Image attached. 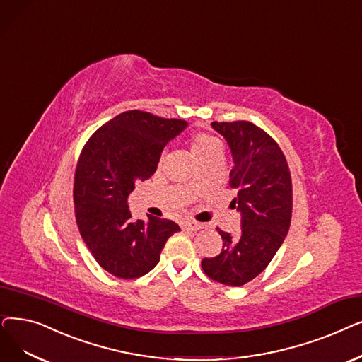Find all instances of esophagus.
I'll return each instance as SVG.
<instances>
[{
  "label": "esophagus",
  "instance_id": "esophagus-1",
  "mask_svg": "<svg viewBox=\"0 0 362 362\" xmlns=\"http://www.w3.org/2000/svg\"><path fill=\"white\" fill-rule=\"evenodd\" d=\"M185 230H199L204 228V225L198 223V222H187V223H183L182 226Z\"/></svg>",
  "mask_w": 362,
  "mask_h": 362
}]
</instances>
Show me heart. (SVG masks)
Masks as SVG:
<instances>
[{
  "label": "heart",
  "instance_id": "heart-1",
  "mask_svg": "<svg viewBox=\"0 0 362 362\" xmlns=\"http://www.w3.org/2000/svg\"><path fill=\"white\" fill-rule=\"evenodd\" d=\"M191 151L195 158L202 164L213 156L222 155V148H220V142L217 137H214L210 133H197L191 139Z\"/></svg>",
  "mask_w": 362,
  "mask_h": 362
}]
</instances>
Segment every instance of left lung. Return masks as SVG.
Instances as JSON below:
<instances>
[{
	"label": "left lung",
	"instance_id": "obj_1",
	"mask_svg": "<svg viewBox=\"0 0 362 362\" xmlns=\"http://www.w3.org/2000/svg\"><path fill=\"white\" fill-rule=\"evenodd\" d=\"M229 145L233 168L232 202L241 213V233L218 230L223 248L201 262L202 271L220 284L241 287L264 271L284 241L291 223L293 185L284 153L275 140L250 121L211 122Z\"/></svg>",
	"mask_w": 362,
	"mask_h": 362
}]
</instances>
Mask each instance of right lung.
Returning <instances> with one entry per match:
<instances>
[{"instance_id": "right-lung-1", "label": "right lung", "mask_w": 362, "mask_h": 362, "mask_svg": "<svg viewBox=\"0 0 362 362\" xmlns=\"http://www.w3.org/2000/svg\"><path fill=\"white\" fill-rule=\"evenodd\" d=\"M186 125L134 109L103 124L80 153L74 177L76 225L93 257L117 278L152 271L167 240L180 230L153 216L133 222L127 198L137 180L153 175L164 146Z\"/></svg>"}]
</instances>
